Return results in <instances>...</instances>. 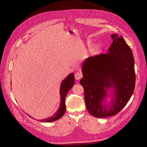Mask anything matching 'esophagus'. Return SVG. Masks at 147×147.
Returning a JSON list of instances; mask_svg holds the SVG:
<instances>
[{
  "label": "esophagus",
  "mask_w": 147,
  "mask_h": 147,
  "mask_svg": "<svg viewBox=\"0 0 147 147\" xmlns=\"http://www.w3.org/2000/svg\"><path fill=\"white\" fill-rule=\"evenodd\" d=\"M82 77V74L81 73H76L75 74V79L78 80Z\"/></svg>",
  "instance_id": "34e87169"
}]
</instances>
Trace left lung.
<instances>
[{
	"label": "left lung",
	"instance_id": "8db88e82",
	"mask_svg": "<svg viewBox=\"0 0 147 147\" xmlns=\"http://www.w3.org/2000/svg\"><path fill=\"white\" fill-rule=\"evenodd\" d=\"M113 42L108 52L87 58L82 65L80 84L84 90L88 112L99 118L117 115L127 103L134 91V59L130 47L118 34L111 35ZM114 86L115 92L111 105H102L105 88Z\"/></svg>",
	"mask_w": 147,
	"mask_h": 147
}]
</instances>
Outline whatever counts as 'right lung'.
Here are the masks:
<instances>
[{
	"label": "right lung",
	"instance_id": "right-lung-1",
	"mask_svg": "<svg viewBox=\"0 0 147 147\" xmlns=\"http://www.w3.org/2000/svg\"><path fill=\"white\" fill-rule=\"evenodd\" d=\"M74 84V73L70 74L61 84L60 94L61 95V102L60 103V108L56 113L52 117H48L43 120H38L43 122H52L60 119L65 113L66 104L65 98L69 91L73 87ZM31 117V116H30Z\"/></svg>",
	"mask_w": 147,
	"mask_h": 147
}]
</instances>
